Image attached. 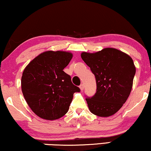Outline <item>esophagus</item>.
<instances>
[{
    "mask_svg": "<svg viewBox=\"0 0 151 151\" xmlns=\"http://www.w3.org/2000/svg\"><path fill=\"white\" fill-rule=\"evenodd\" d=\"M84 84H80V90L81 91H83L84 90Z\"/></svg>",
    "mask_w": 151,
    "mask_h": 151,
    "instance_id": "esophagus-1",
    "label": "esophagus"
}]
</instances>
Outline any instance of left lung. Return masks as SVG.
<instances>
[{
	"mask_svg": "<svg viewBox=\"0 0 151 151\" xmlns=\"http://www.w3.org/2000/svg\"><path fill=\"white\" fill-rule=\"evenodd\" d=\"M81 58L96 80V93L86 98L90 111L100 117L115 114L131 93L136 71L133 59L114 48L96 53L82 52Z\"/></svg>",
	"mask_w": 151,
	"mask_h": 151,
	"instance_id": "left-lung-1",
	"label": "left lung"
}]
</instances>
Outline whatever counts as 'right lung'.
Masks as SVG:
<instances>
[{"label": "right lung", "instance_id": "1", "mask_svg": "<svg viewBox=\"0 0 151 151\" xmlns=\"http://www.w3.org/2000/svg\"><path fill=\"white\" fill-rule=\"evenodd\" d=\"M73 57L66 51H48L40 53L22 73L24 98L35 114L47 120L60 118L67 113L73 93L79 87L63 69Z\"/></svg>", "mask_w": 151, "mask_h": 151}]
</instances>
